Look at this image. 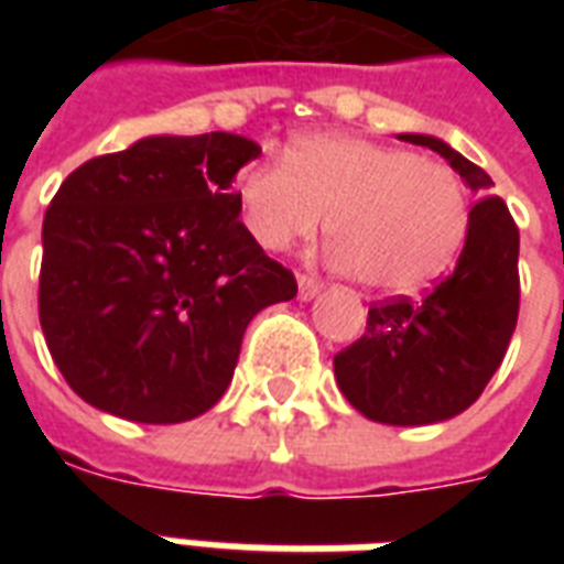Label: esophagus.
<instances>
[{"label":"esophagus","instance_id":"1","mask_svg":"<svg viewBox=\"0 0 564 564\" xmlns=\"http://www.w3.org/2000/svg\"><path fill=\"white\" fill-rule=\"evenodd\" d=\"M318 290H322V281H318V278H313V274H304V272L299 274V299H304V301L313 299Z\"/></svg>","mask_w":564,"mask_h":564}]
</instances>
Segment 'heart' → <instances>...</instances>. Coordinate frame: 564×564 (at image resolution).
Returning a JSON list of instances; mask_svg holds the SVG:
<instances>
[{
  "label": "heart",
  "mask_w": 564,
  "mask_h": 564,
  "mask_svg": "<svg viewBox=\"0 0 564 564\" xmlns=\"http://www.w3.org/2000/svg\"><path fill=\"white\" fill-rule=\"evenodd\" d=\"M239 210L265 251L304 242L327 216L334 263L386 295L436 281L471 221L468 187L447 163L345 134L299 137L286 166L254 163L239 181Z\"/></svg>",
  "instance_id": "heart-1"
}]
</instances>
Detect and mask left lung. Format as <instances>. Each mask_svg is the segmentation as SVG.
Here are the masks:
<instances>
[{
    "mask_svg": "<svg viewBox=\"0 0 564 564\" xmlns=\"http://www.w3.org/2000/svg\"><path fill=\"white\" fill-rule=\"evenodd\" d=\"M454 166L474 193L463 254L421 301L369 307L366 334L334 357L336 383L366 419L436 424L468 410L503 362L518 322V225L486 172L427 134H401Z\"/></svg>",
    "mask_w": 564,
    "mask_h": 564,
    "instance_id": "8db88e82",
    "label": "left lung"
}]
</instances>
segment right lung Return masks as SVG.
Listing matches in <instances>:
<instances>
[{
  "label": "right lung",
  "instance_id": "obj_1",
  "mask_svg": "<svg viewBox=\"0 0 564 564\" xmlns=\"http://www.w3.org/2000/svg\"><path fill=\"white\" fill-rule=\"evenodd\" d=\"M257 158L254 140L225 131L145 137L61 184L43 219L37 307L78 398L178 424L225 394L248 322L299 292L239 221L230 184Z\"/></svg>",
  "mask_w": 564,
  "mask_h": 564
}]
</instances>
